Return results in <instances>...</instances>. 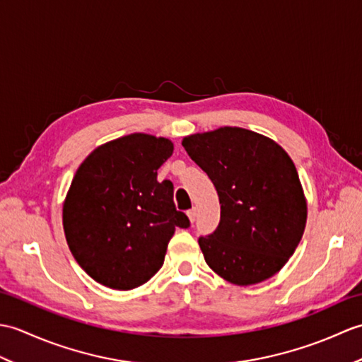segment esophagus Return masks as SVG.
<instances>
[{
	"label": "esophagus",
	"mask_w": 362,
	"mask_h": 362,
	"mask_svg": "<svg viewBox=\"0 0 362 362\" xmlns=\"http://www.w3.org/2000/svg\"><path fill=\"white\" fill-rule=\"evenodd\" d=\"M187 214H188V218H189V221H191V222H194V221H196V216H197V211H196V209H191V210H188V211H187Z\"/></svg>",
	"instance_id": "1"
}]
</instances>
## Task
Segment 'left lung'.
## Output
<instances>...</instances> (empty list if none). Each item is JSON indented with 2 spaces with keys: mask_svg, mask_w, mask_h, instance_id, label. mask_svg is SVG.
<instances>
[{
  "mask_svg": "<svg viewBox=\"0 0 362 362\" xmlns=\"http://www.w3.org/2000/svg\"><path fill=\"white\" fill-rule=\"evenodd\" d=\"M182 146L218 191L221 221L199 238L222 279L249 286L276 274L302 240L306 201L281 146L241 127L185 136Z\"/></svg>",
  "mask_w": 362,
  "mask_h": 362,
  "instance_id": "obj_1",
  "label": "left lung"
}]
</instances>
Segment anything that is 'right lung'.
Listing matches in <instances>:
<instances>
[{
    "label": "right lung",
    "mask_w": 362,
    "mask_h": 362,
    "mask_svg": "<svg viewBox=\"0 0 362 362\" xmlns=\"http://www.w3.org/2000/svg\"><path fill=\"white\" fill-rule=\"evenodd\" d=\"M173 151L168 138L132 134L99 146L73 177L64 204L68 247L107 288L127 291L151 280L175 228L189 227L175 210L173 182L157 180Z\"/></svg>",
    "instance_id": "1"
}]
</instances>
